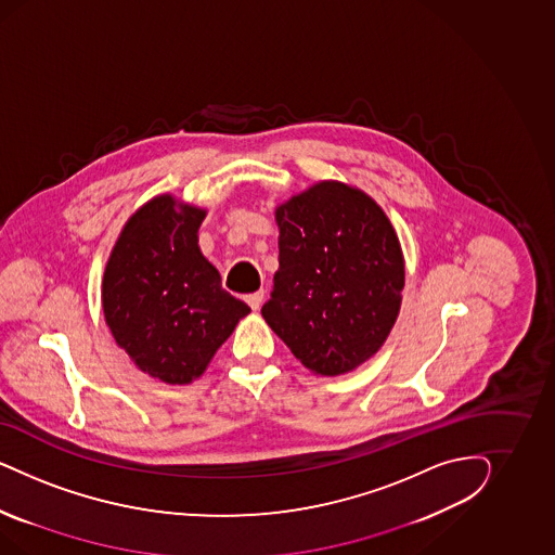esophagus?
Instances as JSON below:
<instances>
[{
	"label": "esophagus",
	"mask_w": 555,
	"mask_h": 555,
	"mask_svg": "<svg viewBox=\"0 0 555 555\" xmlns=\"http://www.w3.org/2000/svg\"><path fill=\"white\" fill-rule=\"evenodd\" d=\"M246 302L253 307L254 311H258V309L262 307V302H264V291H258V293L248 295V297H246Z\"/></svg>",
	"instance_id": "1"
}]
</instances>
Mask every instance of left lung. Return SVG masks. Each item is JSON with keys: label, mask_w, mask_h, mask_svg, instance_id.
Here are the masks:
<instances>
[{"label": "left lung", "mask_w": 555, "mask_h": 555, "mask_svg": "<svg viewBox=\"0 0 555 555\" xmlns=\"http://www.w3.org/2000/svg\"><path fill=\"white\" fill-rule=\"evenodd\" d=\"M279 270L262 318L318 376L346 374L383 348L403 301L404 258L383 207L320 181L274 209Z\"/></svg>", "instance_id": "obj_1"}]
</instances>
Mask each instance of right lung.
<instances>
[{
    "instance_id": "right-lung-1",
    "label": "right lung",
    "mask_w": 555,
    "mask_h": 555,
    "mask_svg": "<svg viewBox=\"0 0 555 555\" xmlns=\"http://www.w3.org/2000/svg\"><path fill=\"white\" fill-rule=\"evenodd\" d=\"M207 211L170 193L138 207L107 258L101 305L119 348L152 378L189 385L250 307L221 288L199 248Z\"/></svg>"
}]
</instances>
